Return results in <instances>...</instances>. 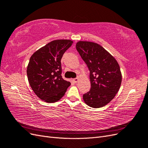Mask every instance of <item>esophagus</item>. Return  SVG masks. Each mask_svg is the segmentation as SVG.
<instances>
[{"label": "esophagus", "mask_w": 148, "mask_h": 148, "mask_svg": "<svg viewBox=\"0 0 148 148\" xmlns=\"http://www.w3.org/2000/svg\"><path fill=\"white\" fill-rule=\"evenodd\" d=\"M78 81H79V78H78L73 79V82H74L75 83H77Z\"/></svg>", "instance_id": "obj_1"}]
</instances>
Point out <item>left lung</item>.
Returning <instances> with one entry per match:
<instances>
[{
  "instance_id": "left-lung-1",
  "label": "left lung",
  "mask_w": 148,
  "mask_h": 148,
  "mask_svg": "<svg viewBox=\"0 0 148 148\" xmlns=\"http://www.w3.org/2000/svg\"><path fill=\"white\" fill-rule=\"evenodd\" d=\"M76 48L90 71L91 89L83 96L91 107H104L114 99L122 83V73L117 61L99 44L78 41Z\"/></svg>"
}]
</instances>
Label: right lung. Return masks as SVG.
<instances>
[{"label": "right lung", "mask_w": 148, "mask_h": 148, "mask_svg": "<svg viewBox=\"0 0 148 148\" xmlns=\"http://www.w3.org/2000/svg\"><path fill=\"white\" fill-rule=\"evenodd\" d=\"M73 41L57 39L47 44L30 57L26 70L31 89L39 99L48 103L59 101L70 86L62 77L61 59Z\"/></svg>", "instance_id": "1"}]
</instances>
